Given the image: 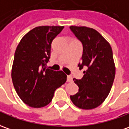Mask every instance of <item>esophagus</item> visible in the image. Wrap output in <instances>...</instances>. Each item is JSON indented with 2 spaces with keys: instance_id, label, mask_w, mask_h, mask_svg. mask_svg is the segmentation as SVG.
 <instances>
[{
  "instance_id": "34e87169",
  "label": "esophagus",
  "mask_w": 129,
  "mask_h": 129,
  "mask_svg": "<svg viewBox=\"0 0 129 129\" xmlns=\"http://www.w3.org/2000/svg\"><path fill=\"white\" fill-rule=\"evenodd\" d=\"M67 82H72V81H73V79H72V77L70 76H67Z\"/></svg>"
}]
</instances>
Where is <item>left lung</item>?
Returning a JSON list of instances; mask_svg holds the SVG:
<instances>
[{
	"label": "left lung",
	"mask_w": 129,
	"mask_h": 129,
	"mask_svg": "<svg viewBox=\"0 0 129 129\" xmlns=\"http://www.w3.org/2000/svg\"><path fill=\"white\" fill-rule=\"evenodd\" d=\"M73 32L83 46L80 70L86 67L81 79H74L79 92L70 95L76 107L91 110L98 107L110 92L115 76L113 53L110 43L96 30L86 26H71Z\"/></svg>",
	"instance_id": "1"
}]
</instances>
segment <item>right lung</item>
<instances>
[{"mask_svg": "<svg viewBox=\"0 0 129 129\" xmlns=\"http://www.w3.org/2000/svg\"><path fill=\"white\" fill-rule=\"evenodd\" d=\"M64 26H38L20 41L15 53L12 80L21 100L31 107L39 108L51 102L55 90L66 82L62 71L46 67L50 58L53 40Z\"/></svg>", "mask_w": 129, "mask_h": 129, "instance_id": "obj_1", "label": "right lung"}]
</instances>
